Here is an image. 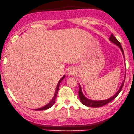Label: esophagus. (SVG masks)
I'll list each match as a JSON object with an SVG mask.
<instances>
[{"mask_svg": "<svg viewBox=\"0 0 134 134\" xmlns=\"http://www.w3.org/2000/svg\"><path fill=\"white\" fill-rule=\"evenodd\" d=\"M75 73V69L72 66H70L67 68V74L68 75L71 76Z\"/></svg>", "mask_w": 134, "mask_h": 134, "instance_id": "esophagus-1", "label": "esophagus"}]
</instances>
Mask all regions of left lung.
Instances as JSON below:
<instances>
[{
	"label": "left lung",
	"mask_w": 134,
	"mask_h": 134,
	"mask_svg": "<svg viewBox=\"0 0 134 134\" xmlns=\"http://www.w3.org/2000/svg\"><path fill=\"white\" fill-rule=\"evenodd\" d=\"M109 40H110V41H112L113 43L116 44V45L118 46L119 48H120L121 50L122 53H123V55H124V52H123V48H122V47H121V44L119 42L118 40L117 39L115 38L113 34H111V36H110ZM124 82H125V80H124V81H123V84H122L120 88L119 89V90L118 91V92L116 93V94H114V95L112 96V97L110 98L107 99V100H100V101H94V100H90V99L87 98H86V96H85L84 94H83L82 91V90H81V87H80V86L79 85V98H80V102H81V103H82V104H84V105L87 106V107H102V106L105 105L107 104L108 103H109V102H111L112 100H113L116 97V96L118 95L119 93H120V91L122 90V87H123V86Z\"/></svg>",
	"instance_id": "obj_1"
}]
</instances>
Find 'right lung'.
Here are the masks:
<instances>
[{
	"label": "right lung",
	"mask_w": 134,
	"mask_h": 134,
	"mask_svg": "<svg viewBox=\"0 0 134 134\" xmlns=\"http://www.w3.org/2000/svg\"><path fill=\"white\" fill-rule=\"evenodd\" d=\"M65 77V75L63 76L62 78L60 79L59 82H58V84H57V87H56V89H55V93H54V96H53L52 98L50 100V101L48 102V103H47V104L45 105H44L43 107H41L40 108H39V109H34V110H47V109H49L52 107V106L54 105V103H55V98H56V96H57V93H58V90H59V85H60V83H61V82L62 81V80H63V79Z\"/></svg>",
	"instance_id": "right-lung-1"
}]
</instances>
